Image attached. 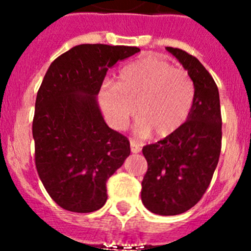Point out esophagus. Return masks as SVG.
<instances>
[{
    "label": "esophagus",
    "instance_id": "1",
    "mask_svg": "<svg viewBox=\"0 0 251 251\" xmlns=\"http://www.w3.org/2000/svg\"><path fill=\"white\" fill-rule=\"evenodd\" d=\"M130 151H132V153H139L141 152V145L136 141H130Z\"/></svg>",
    "mask_w": 251,
    "mask_h": 251
}]
</instances>
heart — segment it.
I'll list each match as a JSON object with an SVG mask.
<instances>
[{
  "label": "heart",
  "mask_w": 251,
  "mask_h": 251,
  "mask_svg": "<svg viewBox=\"0 0 251 251\" xmlns=\"http://www.w3.org/2000/svg\"><path fill=\"white\" fill-rule=\"evenodd\" d=\"M118 84L104 83L98 100L105 118L123 129L136 113L137 134L166 138L182 127L195 101V85L182 69L154 56L142 57L119 72Z\"/></svg>",
  "instance_id": "obj_1"
}]
</instances>
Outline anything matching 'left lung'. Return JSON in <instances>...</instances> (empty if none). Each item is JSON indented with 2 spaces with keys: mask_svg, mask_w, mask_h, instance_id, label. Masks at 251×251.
<instances>
[{
  "mask_svg": "<svg viewBox=\"0 0 251 251\" xmlns=\"http://www.w3.org/2000/svg\"><path fill=\"white\" fill-rule=\"evenodd\" d=\"M166 49L194 81L195 101L177 132L142 150L148 170L141 199L153 214L174 216L196 205L211 182L220 157L223 123L219 90L210 73L186 51Z\"/></svg>",
  "mask_w": 251,
  "mask_h": 251,
  "instance_id": "obj_1",
  "label": "left lung"
}]
</instances>
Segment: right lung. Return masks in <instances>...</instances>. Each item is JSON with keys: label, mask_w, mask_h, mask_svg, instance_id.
Listing matches in <instances>:
<instances>
[{"label": "right lung", "mask_w": 251, "mask_h": 251, "mask_svg": "<svg viewBox=\"0 0 251 251\" xmlns=\"http://www.w3.org/2000/svg\"><path fill=\"white\" fill-rule=\"evenodd\" d=\"M139 51L81 44L55 59L44 76L32 122L35 163L64 210L86 214L103 207L106 181L129 156V141L108 127L97 97L106 70Z\"/></svg>", "instance_id": "add662e5"}]
</instances>
